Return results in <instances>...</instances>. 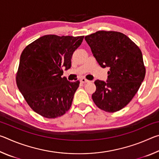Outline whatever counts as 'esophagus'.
Here are the masks:
<instances>
[{
    "label": "esophagus",
    "mask_w": 159,
    "mask_h": 159,
    "mask_svg": "<svg viewBox=\"0 0 159 159\" xmlns=\"http://www.w3.org/2000/svg\"><path fill=\"white\" fill-rule=\"evenodd\" d=\"M80 81L81 83H89L90 80L85 79V78H82V79H80Z\"/></svg>",
    "instance_id": "obj_1"
}]
</instances>
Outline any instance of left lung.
I'll list each match as a JSON object with an SVG mask.
<instances>
[{
  "label": "left lung",
  "mask_w": 159,
  "mask_h": 159,
  "mask_svg": "<svg viewBox=\"0 0 159 159\" xmlns=\"http://www.w3.org/2000/svg\"><path fill=\"white\" fill-rule=\"evenodd\" d=\"M93 56L102 68L108 67L107 82L95 81V104L107 112L125 107L138 92L146 70L140 49L125 34L99 31L85 37Z\"/></svg>",
  "instance_id": "obj_1"
}]
</instances>
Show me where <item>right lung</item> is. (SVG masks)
Masks as SVG:
<instances>
[{
	"mask_svg": "<svg viewBox=\"0 0 159 159\" xmlns=\"http://www.w3.org/2000/svg\"><path fill=\"white\" fill-rule=\"evenodd\" d=\"M83 38L45 35L21 52L16 81L27 104L37 114L55 118L70 109L80 82H70L61 75L63 69L71 68L72 55Z\"/></svg>",
	"mask_w": 159,
	"mask_h": 159,
	"instance_id": "right-lung-1",
	"label": "right lung"
}]
</instances>
